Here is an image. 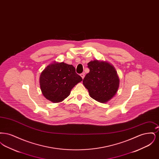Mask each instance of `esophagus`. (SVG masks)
Returning a JSON list of instances; mask_svg holds the SVG:
<instances>
[{
  "instance_id": "1",
  "label": "esophagus",
  "mask_w": 159,
  "mask_h": 159,
  "mask_svg": "<svg viewBox=\"0 0 159 159\" xmlns=\"http://www.w3.org/2000/svg\"><path fill=\"white\" fill-rule=\"evenodd\" d=\"M80 76L82 77V79H84V73H82V74H80Z\"/></svg>"
}]
</instances>
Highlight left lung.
<instances>
[{"instance_id": "8db88e82", "label": "left lung", "mask_w": 159, "mask_h": 159, "mask_svg": "<svg viewBox=\"0 0 159 159\" xmlns=\"http://www.w3.org/2000/svg\"><path fill=\"white\" fill-rule=\"evenodd\" d=\"M90 71L84 77L83 85L92 98L106 103L113 98L119 88L120 80L113 66L104 61L94 60L88 63Z\"/></svg>"}]
</instances>
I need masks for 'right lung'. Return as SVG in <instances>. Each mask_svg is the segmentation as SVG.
I'll use <instances>...</instances> for the list:
<instances>
[{"label": "right lung", "instance_id": "1", "mask_svg": "<svg viewBox=\"0 0 159 159\" xmlns=\"http://www.w3.org/2000/svg\"><path fill=\"white\" fill-rule=\"evenodd\" d=\"M82 81L73 66L56 61L47 66L39 78L43 95L53 103H59L67 98L71 89Z\"/></svg>", "mask_w": 159, "mask_h": 159}]
</instances>
